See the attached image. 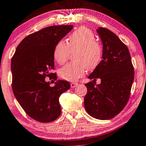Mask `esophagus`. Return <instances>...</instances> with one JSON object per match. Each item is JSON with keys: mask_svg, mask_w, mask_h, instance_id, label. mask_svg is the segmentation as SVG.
<instances>
[{"mask_svg": "<svg viewBox=\"0 0 146 146\" xmlns=\"http://www.w3.org/2000/svg\"><path fill=\"white\" fill-rule=\"evenodd\" d=\"M77 85H78L77 83H75V82H73V83H71V87L74 88V87H75Z\"/></svg>", "mask_w": 146, "mask_h": 146, "instance_id": "obj_1", "label": "esophagus"}]
</instances>
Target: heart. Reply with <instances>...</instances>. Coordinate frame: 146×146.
<instances>
[{
  "label": "heart",
  "mask_w": 146,
  "mask_h": 146,
  "mask_svg": "<svg viewBox=\"0 0 146 146\" xmlns=\"http://www.w3.org/2000/svg\"><path fill=\"white\" fill-rule=\"evenodd\" d=\"M75 61L61 69L59 75L63 79L76 81L85 75L86 71L95 67L102 55V47L95 40L94 33L88 28L80 27L71 33L67 43L61 40L55 47L53 55L59 64L66 62L71 53Z\"/></svg>",
  "instance_id": "b5f03b06"
}]
</instances>
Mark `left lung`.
Wrapping results in <instances>:
<instances>
[{
  "label": "left lung",
  "instance_id": "8db88e82",
  "mask_svg": "<svg viewBox=\"0 0 146 146\" xmlns=\"http://www.w3.org/2000/svg\"><path fill=\"white\" fill-rule=\"evenodd\" d=\"M102 60L88 78L94 79L86 83L87 93L84 99L86 111L99 120L114 118L128 102L134 78V69L128 48L110 30L99 27ZM96 78L101 84L93 83Z\"/></svg>",
  "mask_w": 146,
  "mask_h": 146
}]
</instances>
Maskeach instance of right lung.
Listing matches in <instances>:
<instances>
[{
  "label": "right lung",
  "instance_id": "obj_1",
  "mask_svg": "<svg viewBox=\"0 0 146 146\" xmlns=\"http://www.w3.org/2000/svg\"><path fill=\"white\" fill-rule=\"evenodd\" d=\"M73 28L52 26L32 33L20 43L12 57L14 96L26 113L38 122H52L61 114L59 98L70 89V84L58 80L51 87L45 79H57L56 73H51L54 69L55 47Z\"/></svg>",
  "mask_w": 146,
  "mask_h": 146
}]
</instances>
